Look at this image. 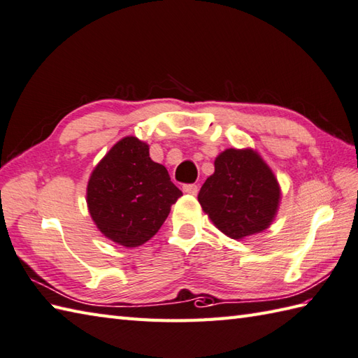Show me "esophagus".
Here are the masks:
<instances>
[{"label":"esophagus","instance_id":"esophagus-1","mask_svg":"<svg viewBox=\"0 0 358 358\" xmlns=\"http://www.w3.org/2000/svg\"><path fill=\"white\" fill-rule=\"evenodd\" d=\"M182 192H186L189 195H196L198 194V186L196 185H186L182 187Z\"/></svg>","mask_w":358,"mask_h":358}]
</instances>
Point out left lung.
<instances>
[{
	"label": "left lung",
	"instance_id": "1",
	"mask_svg": "<svg viewBox=\"0 0 358 358\" xmlns=\"http://www.w3.org/2000/svg\"><path fill=\"white\" fill-rule=\"evenodd\" d=\"M198 201L215 227L239 241L271 226L280 186L255 149L229 148L215 159V172L199 190Z\"/></svg>",
	"mask_w": 358,
	"mask_h": 358
}]
</instances>
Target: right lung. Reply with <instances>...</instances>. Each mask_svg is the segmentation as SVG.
<instances>
[{
  "label": "right lung",
  "mask_w": 358,
  "mask_h": 358,
  "mask_svg": "<svg viewBox=\"0 0 358 358\" xmlns=\"http://www.w3.org/2000/svg\"><path fill=\"white\" fill-rule=\"evenodd\" d=\"M168 169L149 157L137 137L120 138L96 164L87 186V206L101 234L127 248L148 243L181 196Z\"/></svg>",
  "instance_id": "add662e5"
}]
</instances>
